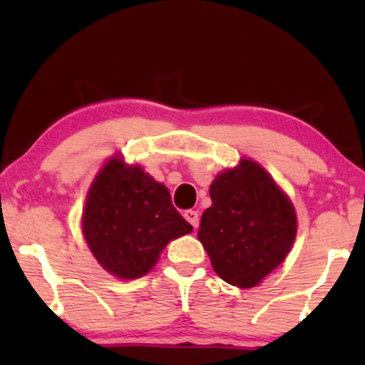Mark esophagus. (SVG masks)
Listing matches in <instances>:
<instances>
[{
    "label": "esophagus",
    "mask_w": 365,
    "mask_h": 365,
    "mask_svg": "<svg viewBox=\"0 0 365 365\" xmlns=\"http://www.w3.org/2000/svg\"><path fill=\"white\" fill-rule=\"evenodd\" d=\"M183 216H185V220L192 226H194V228H197V226H199V212L194 211V209H188V211L183 212Z\"/></svg>",
    "instance_id": "34e87169"
}]
</instances>
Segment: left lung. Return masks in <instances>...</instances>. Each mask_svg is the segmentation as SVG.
Segmentation results:
<instances>
[{"instance_id": "8db88e82", "label": "left lung", "mask_w": 365, "mask_h": 365, "mask_svg": "<svg viewBox=\"0 0 365 365\" xmlns=\"http://www.w3.org/2000/svg\"><path fill=\"white\" fill-rule=\"evenodd\" d=\"M209 194L212 206L200 220L199 240L221 279L255 287L290 252L297 233L292 202L250 159L217 175Z\"/></svg>"}]
</instances>
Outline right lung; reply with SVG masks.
<instances>
[{
  "mask_svg": "<svg viewBox=\"0 0 365 365\" xmlns=\"http://www.w3.org/2000/svg\"><path fill=\"white\" fill-rule=\"evenodd\" d=\"M87 245L99 264L121 279L148 274L173 238L192 232L168 188L139 166L113 158L92 183L82 216Z\"/></svg>",
  "mask_w": 365,
  "mask_h": 365,
  "instance_id": "right-lung-1",
  "label": "right lung"
}]
</instances>
